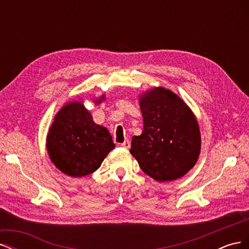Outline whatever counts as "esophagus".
<instances>
[{
    "label": "esophagus",
    "instance_id": "obj_1",
    "mask_svg": "<svg viewBox=\"0 0 249 249\" xmlns=\"http://www.w3.org/2000/svg\"><path fill=\"white\" fill-rule=\"evenodd\" d=\"M122 145L124 148H130V146H131V142L129 141V140H125L124 143H122Z\"/></svg>",
    "mask_w": 249,
    "mask_h": 249
}]
</instances>
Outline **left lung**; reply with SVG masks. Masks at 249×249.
<instances>
[{
    "label": "left lung",
    "mask_w": 249,
    "mask_h": 249,
    "mask_svg": "<svg viewBox=\"0 0 249 249\" xmlns=\"http://www.w3.org/2000/svg\"><path fill=\"white\" fill-rule=\"evenodd\" d=\"M143 131L132 139L131 154L142 171L158 182L185 176L200 153L196 117L178 95L155 87L140 95Z\"/></svg>",
    "instance_id": "8db88e82"
}]
</instances>
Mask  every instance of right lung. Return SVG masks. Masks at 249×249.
Here are the masks:
<instances>
[{
	"mask_svg": "<svg viewBox=\"0 0 249 249\" xmlns=\"http://www.w3.org/2000/svg\"><path fill=\"white\" fill-rule=\"evenodd\" d=\"M104 99L102 95L94 102L101 103ZM114 147L109 131L93 122L82 102L67 103L59 110L47 137L51 161L72 178L94 172Z\"/></svg>",
	"mask_w": 249,
	"mask_h": 249,
	"instance_id": "right-lung-1",
	"label": "right lung"
}]
</instances>
